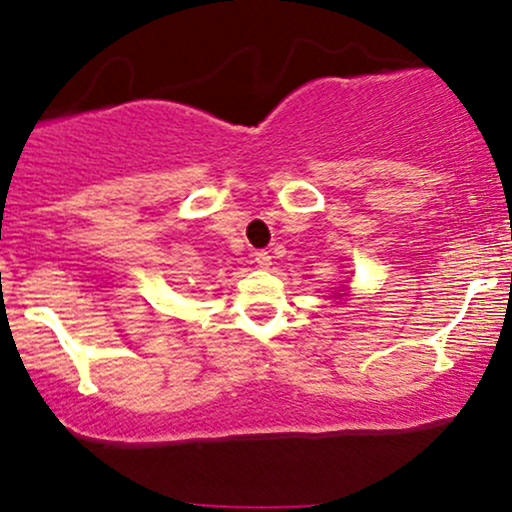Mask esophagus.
<instances>
[{"instance_id":"1","label":"esophagus","mask_w":512,"mask_h":512,"mask_svg":"<svg viewBox=\"0 0 512 512\" xmlns=\"http://www.w3.org/2000/svg\"><path fill=\"white\" fill-rule=\"evenodd\" d=\"M255 262H257V267L267 269L269 264H272V255H269L267 250H257V252H255Z\"/></svg>"}]
</instances>
